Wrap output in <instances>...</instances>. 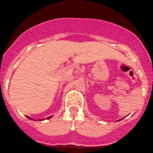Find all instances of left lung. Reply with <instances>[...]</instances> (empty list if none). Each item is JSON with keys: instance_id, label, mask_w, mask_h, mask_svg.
I'll list each match as a JSON object with an SVG mask.
<instances>
[{"instance_id": "1", "label": "left lung", "mask_w": 153, "mask_h": 153, "mask_svg": "<svg viewBox=\"0 0 153 153\" xmlns=\"http://www.w3.org/2000/svg\"><path fill=\"white\" fill-rule=\"evenodd\" d=\"M120 120H121V119H120Z\"/></svg>"}]
</instances>
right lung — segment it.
<instances>
[{
  "label": "right lung",
  "instance_id": "obj_1",
  "mask_svg": "<svg viewBox=\"0 0 153 153\" xmlns=\"http://www.w3.org/2000/svg\"><path fill=\"white\" fill-rule=\"evenodd\" d=\"M26 117H27V118H28V119H31V118H30V117H27V116H26ZM51 117H47V119H50V118H51ZM42 120H44V119H42Z\"/></svg>",
  "mask_w": 153,
  "mask_h": 153
}]
</instances>
